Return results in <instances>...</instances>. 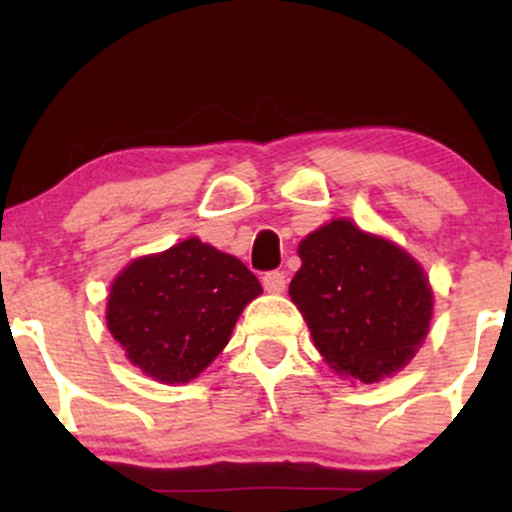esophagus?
I'll list each match as a JSON object with an SVG mask.
<instances>
[{
  "label": "esophagus",
  "instance_id": "obj_1",
  "mask_svg": "<svg viewBox=\"0 0 512 512\" xmlns=\"http://www.w3.org/2000/svg\"><path fill=\"white\" fill-rule=\"evenodd\" d=\"M262 286L267 293H281L286 289V274L284 272H267L262 276Z\"/></svg>",
  "mask_w": 512,
  "mask_h": 512
}]
</instances>
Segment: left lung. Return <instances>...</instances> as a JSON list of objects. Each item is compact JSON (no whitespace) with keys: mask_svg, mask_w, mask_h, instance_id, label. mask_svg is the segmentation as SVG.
<instances>
[{"mask_svg":"<svg viewBox=\"0 0 512 512\" xmlns=\"http://www.w3.org/2000/svg\"><path fill=\"white\" fill-rule=\"evenodd\" d=\"M289 296L313 342L339 375L380 383L426 339L433 291L414 257L390 240L334 219L298 245Z\"/></svg>","mask_w":512,"mask_h":512,"instance_id":"obj_1","label":"left lung"}]
</instances>
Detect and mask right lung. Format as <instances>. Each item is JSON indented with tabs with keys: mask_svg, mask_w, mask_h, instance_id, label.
<instances>
[{
	"mask_svg": "<svg viewBox=\"0 0 512 512\" xmlns=\"http://www.w3.org/2000/svg\"><path fill=\"white\" fill-rule=\"evenodd\" d=\"M262 293L238 257L187 238L129 262L110 286L105 322L129 363L158 383H190L221 354Z\"/></svg>",
	"mask_w": 512,
	"mask_h": 512,
	"instance_id": "add662e5",
	"label": "right lung"
}]
</instances>
